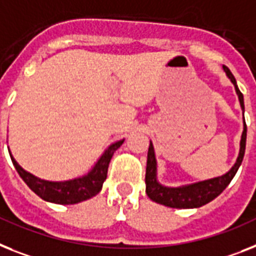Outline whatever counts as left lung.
Segmentation results:
<instances>
[{
  "mask_svg": "<svg viewBox=\"0 0 256 256\" xmlns=\"http://www.w3.org/2000/svg\"><path fill=\"white\" fill-rule=\"evenodd\" d=\"M224 70L226 72L228 77L230 81L233 82L236 92L240 98V107L242 111H244V94L240 92L237 86V81L229 68L224 66ZM244 133H242V138H240V156L237 158V162L234 164L232 170L226 172L222 176L218 178L208 179V180L199 182V183H194V184L184 186V187H178V188H168L164 187L157 182L156 178V171H157V162H156V156H154V148L153 145H149V150H148V161H146V174H145V183H146V195L150 198L153 202L162 204V206H170V208H199L202 206H206L213 199H216L217 196L226 188L234 175L240 168V164L244 161V149H246V136H247V126L246 122H244Z\"/></svg>",
  "mask_w": 256,
  "mask_h": 256,
  "instance_id": "8db88e82",
  "label": "left lung"
}]
</instances>
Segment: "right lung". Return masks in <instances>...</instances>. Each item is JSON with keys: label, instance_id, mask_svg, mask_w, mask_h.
I'll use <instances>...</instances> for the list:
<instances>
[{"label": "right lung", "instance_id": "1", "mask_svg": "<svg viewBox=\"0 0 256 256\" xmlns=\"http://www.w3.org/2000/svg\"><path fill=\"white\" fill-rule=\"evenodd\" d=\"M124 142V140H120L118 142L112 144L111 146L104 152L102 157L99 158V161L94 166L90 172L85 176L73 180L68 182H48L39 179L30 174L27 171L23 170L16 161L12 157V164L18 171L19 176L24 180L30 188L32 190L39 198H42L46 202H56V204H76V202H84L88 200L92 196H95L100 190H102L103 182L107 178V170H108V164L114 153L116 152L118 148Z\"/></svg>", "mask_w": 256, "mask_h": 256}]
</instances>
